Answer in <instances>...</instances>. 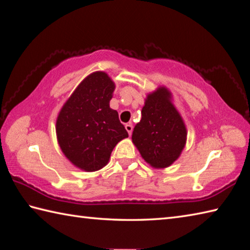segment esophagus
Wrapping results in <instances>:
<instances>
[{
	"mask_svg": "<svg viewBox=\"0 0 250 250\" xmlns=\"http://www.w3.org/2000/svg\"><path fill=\"white\" fill-rule=\"evenodd\" d=\"M125 128L126 131H128L129 135H131V133H132V130H133V125H131V124H126V125H125Z\"/></svg>",
	"mask_w": 250,
	"mask_h": 250,
	"instance_id": "esophagus-1",
	"label": "esophagus"
}]
</instances>
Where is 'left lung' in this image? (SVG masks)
<instances>
[{
  "mask_svg": "<svg viewBox=\"0 0 250 250\" xmlns=\"http://www.w3.org/2000/svg\"><path fill=\"white\" fill-rule=\"evenodd\" d=\"M132 142L153 168H166L179 158L187 142V128L165 86L147 94Z\"/></svg>",
  "mask_w": 250,
  "mask_h": 250,
  "instance_id": "left-lung-1",
  "label": "left lung"
}]
</instances>
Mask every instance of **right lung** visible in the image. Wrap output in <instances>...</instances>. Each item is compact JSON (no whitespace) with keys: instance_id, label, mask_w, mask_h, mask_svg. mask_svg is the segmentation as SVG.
I'll use <instances>...</instances> for the list:
<instances>
[{"instance_id":"right-lung-1","label":"right lung","mask_w":250,"mask_h":250,"mask_svg":"<svg viewBox=\"0 0 250 250\" xmlns=\"http://www.w3.org/2000/svg\"><path fill=\"white\" fill-rule=\"evenodd\" d=\"M116 85L106 72L96 71L81 82L62 106L56 124L62 153L84 171L105 167L113 147L128 132L109 106Z\"/></svg>"}]
</instances>
